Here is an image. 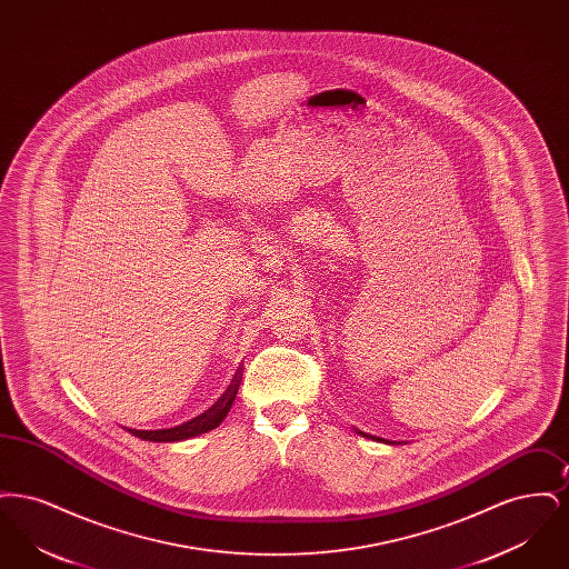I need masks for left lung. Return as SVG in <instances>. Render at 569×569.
<instances>
[{"label":"left lung","mask_w":569,"mask_h":569,"mask_svg":"<svg viewBox=\"0 0 569 569\" xmlns=\"http://www.w3.org/2000/svg\"><path fill=\"white\" fill-rule=\"evenodd\" d=\"M356 433L365 435V437H369V439H378V437H373V435L362 433V431H356ZM381 441V439H379ZM388 443H395V441H388Z\"/></svg>","instance_id":"1"}]
</instances>
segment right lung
Instances as JSON below:
<instances>
[{
    "mask_svg": "<svg viewBox=\"0 0 569 569\" xmlns=\"http://www.w3.org/2000/svg\"><path fill=\"white\" fill-rule=\"evenodd\" d=\"M241 379H243V369H237V373H234V378L230 381V386L226 388V392L204 413L196 416L190 422H183V425L172 427V429H158V431H136V429H130V431L136 437L144 439V441H183V439H190V437H196V435L213 431L216 427L221 425V420L226 418V413L230 411V407L234 403V397L239 392Z\"/></svg>",
    "mask_w": 569,
    "mask_h": 569,
    "instance_id": "obj_1",
    "label": "right lung"
}]
</instances>
